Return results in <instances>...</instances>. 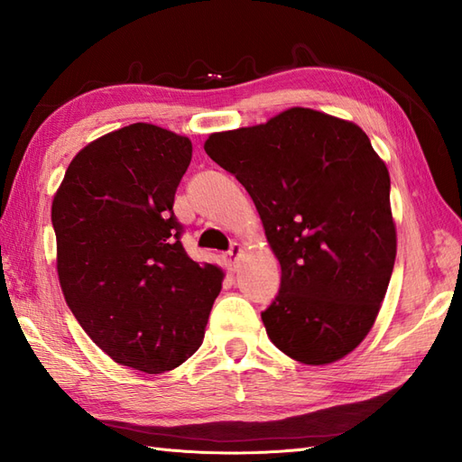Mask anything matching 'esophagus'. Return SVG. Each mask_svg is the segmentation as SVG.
<instances>
[{
	"mask_svg": "<svg viewBox=\"0 0 462 462\" xmlns=\"http://www.w3.org/2000/svg\"><path fill=\"white\" fill-rule=\"evenodd\" d=\"M242 246L238 242H234L232 246H230V250L224 254V262H226V266H228L230 270H236V263H238V258L242 256Z\"/></svg>",
	"mask_w": 462,
	"mask_h": 462,
	"instance_id": "1",
	"label": "esophagus"
}]
</instances>
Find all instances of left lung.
Here are the masks:
<instances>
[{
  "mask_svg": "<svg viewBox=\"0 0 462 462\" xmlns=\"http://www.w3.org/2000/svg\"><path fill=\"white\" fill-rule=\"evenodd\" d=\"M204 151L252 196L282 266L262 313L268 337L306 365L339 361L367 337L393 272L389 171L361 126L291 106L212 133Z\"/></svg>",
  "mask_w": 462,
  "mask_h": 462,
  "instance_id": "1",
  "label": "left lung"
}]
</instances>
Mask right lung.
<instances>
[{"label":"right lung","instance_id":"obj_1","mask_svg":"<svg viewBox=\"0 0 462 462\" xmlns=\"http://www.w3.org/2000/svg\"><path fill=\"white\" fill-rule=\"evenodd\" d=\"M190 159L189 136L123 126L75 154L51 204L69 310L113 361L149 375L202 346L224 282L180 244L172 204Z\"/></svg>","mask_w":462,"mask_h":462}]
</instances>
